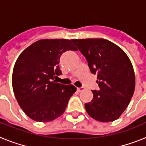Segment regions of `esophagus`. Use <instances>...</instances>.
I'll use <instances>...</instances> for the list:
<instances>
[{"label":"esophagus","mask_w":146,"mask_h":146,"mask_svg":"<svg viewBox=\"0 0 146 146\" xmlns=\"http://www.w3.org/2000/svg\"><path fill=\"white\" fill-rule=\"evenodd\" d=\"M84 89H85V88H83V87H81V88H77V91H78V92H80V91H83Z\"/></svg>","instance_id":"34e87169"}]
</instances>
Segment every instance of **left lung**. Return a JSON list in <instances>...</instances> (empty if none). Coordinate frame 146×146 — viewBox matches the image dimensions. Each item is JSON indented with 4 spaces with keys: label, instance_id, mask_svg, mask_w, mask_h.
I'll return each instance as SVG.
<instances>
[{
    "label": "left lung",
    "instance_id": "left-lung-1",
    "mask_svg": "<svg viewBox=\"0 0 146 146\" xmlns=\"http://www.w3.org/2000/svg\"><path fill=\"white\" fill-rule=\"evenodd\" d=\"M97 75L99 90L85 104L91 118L101 122L118 119L129 104L135 87L133 66L122 49L103 38L72 39Z\"/></svg>",
    "mask_w": 146,
    "mask_h": 146
}]
</instances>
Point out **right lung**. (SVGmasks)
<instances>
[{"label":"right lung","instance_id":"add662e5","mask_svg":"<svg viewBox=\"0 0 146 146\" xmlns=\"http://www.w3.org/2000/svg\"><path fill=\"white\" fill-rule=\"evenodd\" d=\"M69 39H41L20 55L14 66L12 87L17 101L29 118L48 122L65 111L77 88L53 80L62 74L58 64L61 55L76 51Z\"/></svg>","mask_w":146,"mask_h":146}]
</instances>
